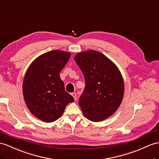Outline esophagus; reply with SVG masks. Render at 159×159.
Wrapping results in <instances>:
<instances>
[{"label":"esophagus","instance_id":"obj_1","mask_svg":"<svg viewBox=\"0 0 159 159\" xmlns=\"http://www.w3.org/2000/svg\"><path fill=\"white\" fill-rule=\"evenodd\" d=\"M71 96H73V98H74L75 100H77V94H76V93H75V92L71 93Z\"/></svg>","mask_w":159,"mask_h":159}]
</instances>
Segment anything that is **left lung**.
Listing matches in <instances>:
<instances>
[{"mask_svg": "<svg viewBox=\"0 0 159 159\" xmlns=\"http://www.w3.org/2000/svg\"><path fill=\"white\" fill-rule=\"evenodd\" d=\"M74 60L82 70L86 86L79 98L84 115L98 122L117 110L124 94V82L116 65L94 50L79 52Z\"/></svg>", "mask_w": 159, "mask_h": 159, "instance_id": "1", "label": "left lung"}]
</instances>
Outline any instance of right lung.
<instances>
[{"label": "right lung", "instance_id": "right-lung-1", "mask_svg": "<svg viewBox=\"0 0 159 159\" xmlns=\"http://www.w3.org/2000/svg\"><path fill=\"white\" fill-rule=\"evenodd\" d=\"M71 53L55 50L35 59L28 67L23 82V94L27 107L35 117L50 123L63 115L74 98L65 90L59 73Z\"/></svg>", "mask_w": 159, "mask_h": 159}]
</instances>
